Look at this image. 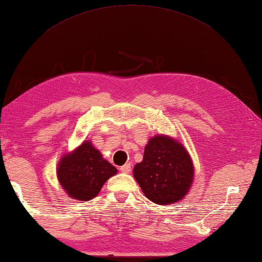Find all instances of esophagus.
Instances as JSON below:
<instances>
[{
	"mask_svg": "<svg viewBox=\"0 0 262 262\" xmlns=\"http://www.w3.org/2000/svg\"><path fill=\"white\" fill-rule=\"evenodd\" d=\"M119 170H121L124 173H128V172L131 171V164L130 163H125V164H124V166H122L121 168H119Z\"/></svg>",
	"mask_w": 262,
	"mask_h": 262,
	"instance_id": "34e87169",
	"label": "esophagus"
}]
</instances>
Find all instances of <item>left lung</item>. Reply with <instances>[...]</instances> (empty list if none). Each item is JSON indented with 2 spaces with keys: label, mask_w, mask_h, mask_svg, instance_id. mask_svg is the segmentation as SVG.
I'll return each mask as SVG.
<instances>
[{
  "label": "left lung",
  "mask_w": 262,
  "mask_h": 262,
  "mask_svg": "<svg viewBox=\"0 0 262 262\" xmlns=\"http://www.w3.org/2000/svg\"><path fill=\"white\" fill-rule=\"evenodd\" d=\"M134 177L152 203L175 204L191 189L194 180L193 161L181 141L158 135L145 146L143 161L135 166Z\"/></svg>",
  "instance_id": "8db88e82"
}]
</instances>
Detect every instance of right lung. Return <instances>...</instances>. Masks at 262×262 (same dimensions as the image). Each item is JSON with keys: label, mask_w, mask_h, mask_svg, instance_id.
<instances>
[{"label": "right lung", "mask_w": 262, "mask_h": 262, "mask_svg": "<svg viewBox=\"0 0 262 262\" xmlns=\"http://www.w3.org/2000/svg\"><path fill=\"white\" fill-rule=\"evenodd\" d=\"M117 169L103 159L91 140H84L58 161L56 175L58 183L72 199L89 201L100 193Z\"/></svg>", "instance_id": "right-lung-1"}]
</instances>
